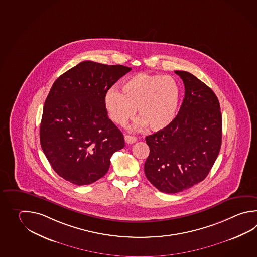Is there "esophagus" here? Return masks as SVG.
Wrapping results in <instances>:
<instances>
[{"label":"esophagus","mask_w":257,"mask_h":257,"mask_svg":"<svg viewBox=\"0 0 257 257\" xmlns=\"http://www.w3.org/2000/svg\"><path fill=\"white\" fill-rule=\"evenodd\" d=\"M124 139H125V142L127 144H134L137 140V137H131V136H125Z\"/></svg>","instance_id":"34e87169"}]
</instances>
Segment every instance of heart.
I'll return each instance as SVG.
<instances>
[{"label": "heart", "mask_w": 257, "mask_h": 257, "mask_svg": "<svg viewBox=\"0 0 257 257\" xmlns=\"http://www.w3.org/2000/svg\"><path fill=\"white\" fill-rule=\"evenodd\" d=\"M180 98L179 87L170 76L141 72L121 83V92L115 88L105 95V107L110 119L124 126L137 109V125L161 131L173 122Z\"/></svg>", "instance_id": "obj_1"}]
</instances>
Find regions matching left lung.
<instances>
[{"label": "left lung", "instance_id": "left-lung-1", "mask_svg": "<svg viewBox=\"0 0 257 257\" xmlns=\"http://www.w3.org/2000/svg\"><path fill=\"white\" fill-rule=\"evenodd\" d=\"M185 98L173 122L147 136L150 148L145 163L147 179L165 193H178L206 178L221 146L220 102L212 89L187 71Z\"/></svg>", "mask_w": 257, "mask_h": 257}]
</instances>
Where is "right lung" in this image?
Returning a JSON list of instances; mask_svg holds the SVG:
<instances>
[{
  "mask_svg": "<svg viewBox=\"0 0 257 257\" xmlns=\"http://www.w3.org/2000/svg\"><path fill=\"white\" fill-rule=\"evenodd\" d=\"M131 69L83 61L53 84L43 110L40 143L65 180L93 183L108 172L111 156L125 146L122 133L108 117L105 95Z\"/></svg>",
  "mask_w": 257,
  "mask_h": 257,
  "instance_id": "1",
  "label": "right lung"
}]
</instances>
